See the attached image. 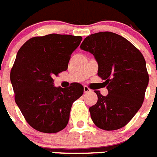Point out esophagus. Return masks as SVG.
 Returning a JSON list of instances; mask_svg holds the SVG:
<instances>
[{
  "label": "esophagus",
  "instance_id": "esophagus-1",
  "mask_svg": "<svg viewBox=\"0 0 157 157\" xmlns=\"http://www.w3.org/2000/svg\"><path fill=\"white\" fill-rule=\"evenodd\" d=\"M83 91H84L85 93H87V92H90V91H91V90L90 88H89L88 86H83Z\"/></svg>",
  "mask_w": 157,
  "mask_h": 157
}]
</instances>
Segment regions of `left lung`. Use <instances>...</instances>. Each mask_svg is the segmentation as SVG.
Segmentation results:
<instances>
[{
    "label": "left lung",
    "instance_id": "obj_1",
    "mask_svg": "<svg viewBox=\"0 0 157 157\" xmlns=\"http://www.w3.org/2000/svg\"><path fill=\"white\" fill-rule=\"evenodd\" d=\"M80 48L94 55L98 76L109 94L96 91L98 100L89 108L94 124L105 130L122 128L143 105L149 76L137 48L117 34L103 31L86 37Z\"/></svg>",
    "mask_w": 157,
    "mask_h": 157
}]
</instances>
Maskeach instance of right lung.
<instances>
[{
	"label": "right lung",
	"instance_id": "add662e5",
	"mask_svg": "<svg viewBox=\"0 0 157 157\" xmlns=\"http://www.w3.org/2000/svg\"><path fill=\"white\" fill-rule=\"evenodd\" d=\"M81 36L50 34L32 37L20 48L10 71L15 102L35 130L52 134L68 124L73 103L83 86L73 82L67 88L53 86L52 78L68 68Z\"/></svg>",
	"mask_w": 157,
	"mask_h": 157
}]
</instances>
